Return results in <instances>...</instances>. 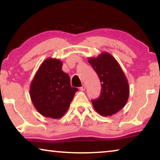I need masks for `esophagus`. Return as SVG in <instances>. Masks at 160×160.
Masks as SVG:
<instances>
[{
	"label": "esophagus",
	"instance_id": "34e87169",
	"mask_svg": "<svg viewBox=\"0 0 160 160\" xmlns=\"http://www.w3.org/2000/svg\"><path fill=\"white\" fill-rule=\"evenodd\" d=\"M85 89H86V87H85L84 84H83L82 87H80V90H81V91H84Z\"/></svg>",
	"mask_w": 160,
	"mask_h": 160
}]
</instances>
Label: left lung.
Segmentation results:
<instances>
[{
  "instance_id": "1",
  "label": "left lung",
  "mask_w": 160,
  "mask_h": 160,
  "mask_svg": "<svg viewBox=\"0 0 160 160\" xmlns=\"http://www.w3.org/2000/svg\"><path fill=\"white\" fill-rule=\"evenodd\" d=\"M88 62L97 73L101 83L100 98L92 100L95 110L102 117H110L123 108L128 100L130 87L128 78L117 60L108 52Z\"/></svg>"
}]
</instances>
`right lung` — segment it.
<instances>
[{
  "instance_id": "obj_1",
  "label": "right lung",
  "mask_w": 160,
  "mask_h": 160,
  "mask_svg": "<svg viewBox=\"0 0 160 160\" xmlns=\"http://www.w3.org/2000/svg\"><path fill=\"white\" fill-rule=\"evenodd\" d=\"M62 62L47 58L41 63L30 87L32 104L43 117L58 119L68 110L77 88L71 86L70 76L62 70Z\"/></svg>"
}]
</instances>
